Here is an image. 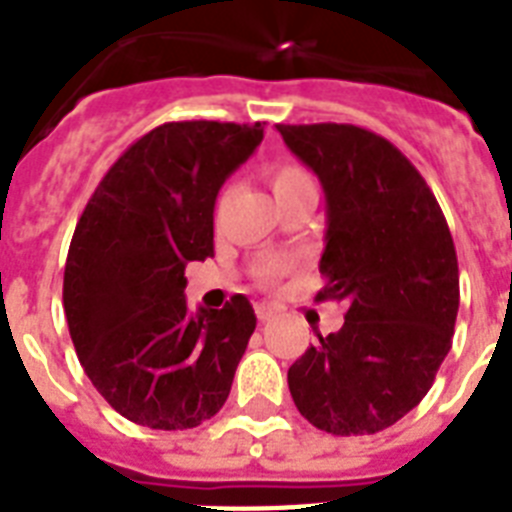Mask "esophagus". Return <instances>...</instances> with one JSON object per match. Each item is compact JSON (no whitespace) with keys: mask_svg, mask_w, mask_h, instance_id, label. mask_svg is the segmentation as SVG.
Here are the masks:
<instances>
[{"mask_svg":"<svg viewBox=\"0 0 512 512\" xmlns=\"http://www.w3.org/2000/svg\"><path fill=\"white\" fill-rule=\"evenodd\" d=\"M257 310V318H260V321H270V318H276V307H270V305H257L255 307Z\"/></svg>","mask_w":512,"mask_h":512,"instance_id":"34e87169","label":"esophagus"}]
</instances>
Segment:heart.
Returning a JSON list of instances; mask_svg holds the SVG:
<instances>
[{"label":"heart","instance_id":"heart-1","mask_svg":"<svg viewBox=\"0 0 512 512\" xmlns=\"http://www.w3.org/2000/svg\"><path fill=\"white\" fill-rule=\"evenodd\" d=\"M270 184H273V191H276V199L292 197V194H299V191H315L313 173L305 165H299V162L292 160H281L270 165ZM281 270H284L281 260H265L257 268V278L263 284H270L273 278L281 276Z\"/></svg>","mask_w":512,"mask_h":512}]
</instances>
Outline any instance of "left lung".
Returning a JSON list of instances; mask_svg holds the SVG:
<instances>
[{
    "label": "left lung",
    "mask_w": 512,
    "mask_h": 512,
    "mask_svg": "<svg viewBox=\"0 0 512 512\" xmlns=\"http://www.w3.org/2000/svg\"><path fill=\"white\" fill-rule=\"evenodd\" d=\"M278 134L326 191V286L315 302L347 305L344 326L289 368V392L315 429L378 434L434 384L460 305L458 255L434 191L384 136L350 123Z\"/></svg>",
    "instance_id": "obj_1"
}]
</instances>
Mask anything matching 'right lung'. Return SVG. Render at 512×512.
Instances as JSON below:
<instances>
[{"instance_id":"obj_1","label":"right lung","mask_w":512,"mask_h":512,"mask_svg":"<svg viewBox=\"0 0 512 512\" xmlns=\"http://www.w3.org/2000/svg\"><path fill=\"white\" fill-rule=\"evenodd\" d=\"M263 141V123H162L112 162L76 223L62 305L97 392L123 418L194 429L234 384L255 310L234 294L191 313L184 270L213 257L220 186Z\"/></svg>"}]
</instances>
